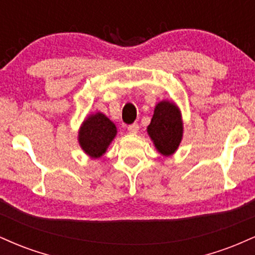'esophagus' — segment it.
<instances>
[{"mask_svg": "<svg viewBox=\"0 0 255 255\" xmlns=\"http://www.w3.org/2000/svg\"><path fill=\"white\" fill-rule=\"evenodd\" d=\"M139 125L137 124H133V125H129L127 127V130L129 131L130 134H135V133H137V131H139Z\"/></svg>", "mask_w": 255, "mask_h": 255, "instance_id": "obj_1", "label": "esophagus"}]
</instances>
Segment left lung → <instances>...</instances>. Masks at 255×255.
Instances as JSON below:
<instances>
[{
  "label": "left lung",
  "instance_id": "1",
  "mask_svg": "<svg viewBox=\"0 0 255 255\" xmlns=\"http://www.w3.org/2000/svg\"><path fill=\"white\" fill-rule=\"evenodd\" d=\"M182 121L176 105L166 101L158 103L147 127L148 135L157 150L164 156L174 153L182 139Z\"/></svg>",
  "mask_w": 255,
  "mask_h": 255
}]
</instances>
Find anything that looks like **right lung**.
<instances>
[{"instance_id": "right-lung-1", "label": "right lung", "mask_w": 255, "mask_h": 255, "mask_svg": "<svg viewBox=\"0 0 255 255\" xmlns=\"http://www.w3.org/2000/svg\"><path fill=\"white\" fill-rule=\"evenodd\" d=\"M116 127L103 114L91 115L79 131V142L83 150L92 158L104 153L116 135Z\"/></svg>"}]
</instances>
